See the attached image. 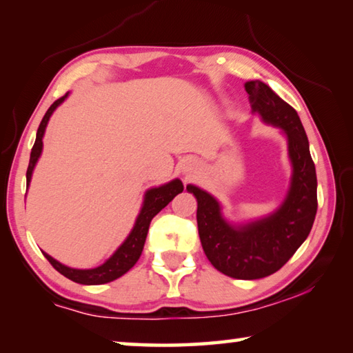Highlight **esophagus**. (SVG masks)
Masks as SVG:
<instances>
[{
	"instance_id": "esophagus-1",
	"label": "esophagus",
	"mask_w": 353,
	"mask_h": 353,
	"mask_svg": "<svg viewBox=\"0 0 353 353\" xmlns=\"http://www.w3.org/2000/svg\"><path fill=\"white\" fill-rule=\"evenodd\" d=\"M196 170H198V166L194 165V162H191V160H187V162H185L182 166V172L187 176L193 174V172H196Z\"/></svg>"
}]
</instances>
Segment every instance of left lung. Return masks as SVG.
<instances>
[{"label": "left lung", "instance_id": "8db88e82", "mask_svg": "<svg viewBox=\"0 0 353 353\" xmlns=\"http://www.w3.org/2000/svg\"><path fill=\"white\" fill-rule=\"evenodd\" d=\"M244 88L254 115L286 139L291 177L283 201L265 216L235 223L224 216L223 204L212 193L193 183L187 191L198 201L196 219L208 261L229 277L255 280L279 271L307 240L318 210V181L297 112L259 79L248 81Z\"/></svg>", "mask_w": 353, "mask_h": 353}]
</instances>
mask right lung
<instances>
[{
    "instance_id": "obj_1",
    "label": "right lung",
    "mask_w": 353,
    "mask_h": 353,
    "mask_svg": "<svg viewBox=\"0 0 353 353\" xmlns=\"http://www.w3.org/2000/svg\"><path fill=\"white\" fill-rule=\"evenodd\" d=\"M67 98H68V93L61 99H57L56 103L48 109L43 119H41L37 130V137H35V143L31 151V159H29L28 171H26L28 188H29V183H31L35 165H37L41 151H43V137H45L48 121H50L51 115L54 113L57 107L61 105ZM182 191H183V183L181 179H172V181L166 182L163 185H159V187L148 188L145 191V196H143L140 212L137 214L132 230L129 232L126 240L119 244L118 249L103 263V265H99L97 268H88V270H77V268L67 266L59 260L52 259L50 254L43 252V255L46 256L48 261H50L51 265L62 274V276L73 280L76 283L103 285V283L113 282V280L124 276V274H126L130 268L139 261L140 255L143 252V246H145V241H146L149 224H151L152 218L162 210V208L168 205L170 202L174 199V196L182 193Z\"/></svg>"
}]
</instances>
